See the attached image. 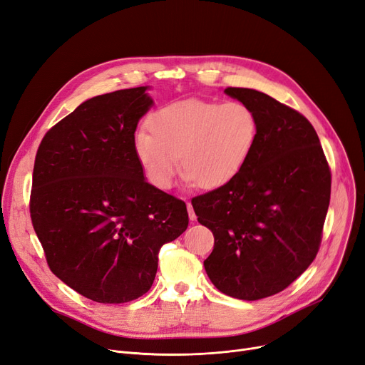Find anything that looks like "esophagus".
<instances>
[{"mask_svg":"<svg viewBox=\"0 0 365 365\" xmlns=\"http://www.w3.org/2000/svg\"><path fill=\"white\" fill-rule=\"evenodd\" d=\"M187 213H189V219H190V220H195V219H197V216H195V213H194L192 204H190V202H187Z\"/></svg>","mask_w":365,"mask_h":365,"instance_id":"34e87169","label":"esophagus"}]
</instances>
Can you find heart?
I'll return each mask as SVG.
<instances>
[{"label": "heart", "instance_id": "b5f03b06", "mask_svg": "<svg viewBox=\"0 0 365 365\" xmlns=\"http://www.w3.org/2000/svg\"><path fill=\"white\" fill-rule=\"evenodd\" d=\"M149 127L134 133L133 146L146 180L160 190L173 186L180 157L186 185L208 190L227 185L250 160L259 136L255 112L241 102H175L153 113Z\"/></svg>", "mask_w": 365, "mask_h": 365}]
</instances>
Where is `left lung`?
Segmentation results:
<instances>
[{"instance_id":"1","label":"left lung","mask_w":365,"mask_h":365,"mask_svg":"<svg viewBox=\"0 0 365 365\" xmlns=\"http://www.w3.org/2000/svg\"><path fill=\"white\" fill-rule=\"evenodd\" d=\"M252 108L259 136L227 185L192 200L215 235L205 272L222 293L259 300L287 289L314 262L330 204L331 175L318 134L297 110L253 88L227 87Z\"/></svg>"}]
</instances>
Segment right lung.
I'll return each instance as SVG.
<instances>
[{
    "instance_id": "add662e5",
    "label": "right lung",
    "mask_w": 365,
    "mask_h": 365,
    "mask_svg": "<svg viewBox=\"0 0 365 365\" xmlns=\"http://www.w3.org/2000/svg\"><path fill=\"white\" fill-rule=\"evenodd\" d=\"M136 87L96 96L38 148L31 219L51 272L99 303L143 296L163 244L187 227L186 204L146 182L133 139L153 106Z\"/></svg>"
}]
</instances>
